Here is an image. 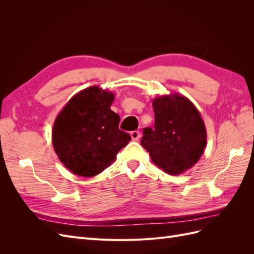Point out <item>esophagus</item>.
<instances>
[{
	"label": "esophagus",
	"instance_id": "34e87169",
	"mask_svg": "<svg viewBox=\"0 0 254 254\" xmlns=\"http://www.w3.org/2000/svg\"><path fill=\"white\" fill-rule=\"evenodd\" d=\"M130 136H131L132 141H137L140 139V131H137V130H134V131L130 132Z\"/></svg>",
	"mask_w": 254,
	"mask_h": 254
}]
</instances>
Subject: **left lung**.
<instances>
[{"instance_id": "obj_1", "label": "left lung", "mask_w": 254, "mask_h": 254, "mask_svg": "<svg viewBox=\"0 0 254 254\" xmlns=\"http://www.w3.org/2000/svg\"><path fill=\"white\" fill-rule=\"evenodd\" d=\"M155 127L143 130L141 144L151 161L170 175L194 166L206 146V130L195 105L179 93L152 101Z\"/></svg>"}]
</instances>
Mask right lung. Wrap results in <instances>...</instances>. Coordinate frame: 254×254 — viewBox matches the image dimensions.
I'll list each match as a JSON object with an SVG mask.
<instances>
[{
	"label": "right lung",
	"instance_id": "obj_1",
	"mask_svg": "<svg viewBox=\"0 0 254 254\" xmlns=\"http://www.w3.org/2000/svg\"><path fill=\"white\" fill-rule=\"evenodd\" d=\"M114 94L92 86L75 94L59 112L52 143L59 160L80 177L102 173L131 140L119 129L120 117L110 107Z\"/></svg>",
	"mask_w": 254,
	"mask_h": 254
}]
</instances>
